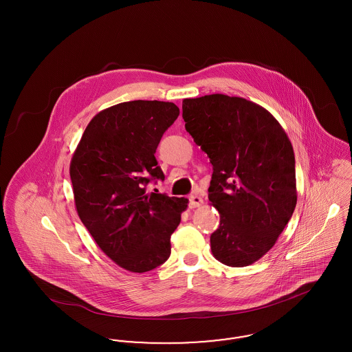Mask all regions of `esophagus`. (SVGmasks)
<instances>
[{
    "label": "esophagus",
    "instance_id": "1",
    "mask_svg": "<svg viewBox=\"0 0 352 352\" xmlns=\"http://www.w3.org/2000/svg\"><path fill=\"white\" fill-rule=\"evenodd\" d=\"M188 206L191 207V208H195V207H199L201 203H203V199H201L199 195H190V198H188Z\"/></svg>",
    "mask_w": 352,
    "mask_h": 352
}]
</instances>
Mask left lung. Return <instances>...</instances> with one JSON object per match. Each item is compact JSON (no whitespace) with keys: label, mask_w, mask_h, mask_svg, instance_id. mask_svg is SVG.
<instances>
[{"label":"left lung","mask_w":352,"mask_h":352,"mask_svg":"<svg viewBox=\"0 0 352 352\" xmlns=\"http://www.w3.org/2000/svg\"><path fill=\"white\" fill-rule=\"evenodd\" d=\"M184 128L212 165L208 201L220 214L211 251L228 267H247L276 244L297 204L296 160L268 111L221 94L182 102Z\"/></svg>","instance_id":"obj_1"}]
</instances>
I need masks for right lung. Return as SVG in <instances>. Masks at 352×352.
I'll list each match as a JSON object with an SVG mask.
<instances>
[{"label": "right lung", "instance_id": "1", "mask_svg": "<svg viewBox=\"0 0 352 352\" xmlns=\"http://www.w3.org/2000/svg\"><path fill=\"white\" fill-rule=\"evenodd\" d=\"M178 116L168 101L120 102L89 121L71 160L79 218L101 251L129 272L168 260L170 236L187 208L186 198L146 191L165 178L154 153Z\"/></svg>", "mask_w": 352, "mask_h": 352}]
</instances>
